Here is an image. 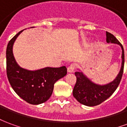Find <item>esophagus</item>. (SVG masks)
<instances>
[{
  "instance_id": "obj_1",
  "label": "esophagus",
  "mask_w": 127,
  "mask_h": 127,
  "mask_svg": "<svg viewBox=\"0 0 127 127\" xmlns=\"http://www.w3.org/2000/svg\"><path fill=\"white\" fill-rule=\"evenodd\" d=\"M76 66H77V64L75 63H71L70 65L69 66V67L67 68V71L69 73H72V72L74 71V70L76 68Z\"/></svg>"
}]
</instances>
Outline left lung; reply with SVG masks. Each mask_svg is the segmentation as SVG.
<instances>
[{
    "instance_id": "1",
    "label": "left lung",
    "mask_w": 127,
    "mask_h": 127,
    "mask_svg": "<svg viewBox=\"0 0 127 127\" xmlns=\"http://www.w3.org/2000/svg\"><path fill=\"white\" fill-rule=\"evenodd\" d=\"M106 41L120 45L122 48V66L119 73L113 82L105 85H98L92 82L82 72L75 73L77 80L75 84L73 95L78 102L87 106H95L103 103L114 93L120 84L125 64V53L122 44L110 32H106Z\"/></svg>"
}]
</instances>
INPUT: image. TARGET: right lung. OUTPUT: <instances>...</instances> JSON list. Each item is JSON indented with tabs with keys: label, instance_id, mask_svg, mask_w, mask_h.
<instances>
[{
	"label": "right lung",
	"instance_id": "right-lung-1",
	"mask_svg": "<svg viewBox=\"0 0 127 127\" xmlns=\"http://www.w3.org/2000/svg\"><path fill=\"white\" fill-rule=\"evenodd\" d=\"M19 32L7 45L6 51L7 75L10 84L19 96L32 105L47 101L52 95L56 81L66 75L65 66L46 67L36 71H29L18 65L13 54V45Z\"/></svg>",
	"mask_w": 127,
	"mask_h": 127
}]
</instances>
